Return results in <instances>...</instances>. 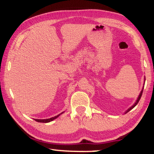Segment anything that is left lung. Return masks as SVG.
<instances>
[{
	"mask_svg": "<svg viewBox=\"0 0 154 154\" xmlns=\"http://www.w3.org/2000/svg\"><path fill=\"white\" fill-rule=\"evenodd\" d=\"M145 80H146V77H145V78H144V82H145ZM144 85H145V82H144ZM143 88H144V86H143ZM143 88L142 91H140V94H139V95H138V97H137V100H136V101L135 102V103H134L133 105H132L131 107H130V108H129V109H128V110H127V111H125V114H127V113H128V111H130V110H132V109H133V108L135 107L136 105H137V103H138V102H139L141 96H142V93H143Z\"/></svg>",
	"mask_w": 154,
	"mask_h": 154,
	"instance_id": "obj_1",
	"label": "left lung"
}]
</instances>
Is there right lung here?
Segmentation results:
<instances>
[{
	"instance_id": "add662e5",
	"label": "right lung",
	"mask_w": 154,
	"mask_h": 154,
	"mask_svg": "<svg viewBox=\"0 0 154 154\" xmlns=\"http://www.w3.org/2000/svg\"><path fill=\"white\" fill-rule=\"evenodd\" d=\"M64 112V111H63L62 113H61V114H58L57 116H55L54 117H51V118H49V119H35V120L36 122H43V123H48V122H50L53 121V120H54L55 119H56V118H58L59 116L61 115V114H63V113Z\"/></svg>"
}]
</instances>
